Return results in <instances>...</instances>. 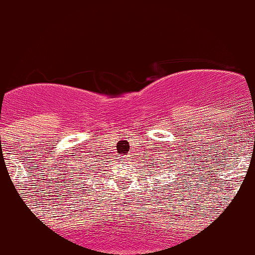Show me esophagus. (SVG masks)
<instances>
[{
	"label": "esophagus",
	"mask_w": 255,
	"mask_h": 255,
	"mask_svg": "<svg viewBox=\"0 0 255 255\" xmlns=\"http://www.w3.org/2000/svg\"><path fill=\"white\" fill-rule=\"evenodd\" d=\"M130 159H131L130 154H128V156H125V160H126V162H130Z\"/></svg>",
	"instance_id": "1"
}]
</instances>
